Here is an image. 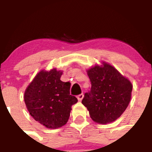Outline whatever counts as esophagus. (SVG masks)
<instances>
[{
  "mask_svg": "<svg viewBox=\"0 0 152 152\" xmlns=\"http://www.w3.org/2000/svg\"><path fill=\"white\" fill-rule=\"evenodd\" d=\"M83 97H84V94H83V93L80 94V95H78V96H77V98H78V100H80V101H81V100H82V99H83Z\"/></svg>",
  "mask_w": 152,
  "mask_h": 152,
  "instance_id": "34e87169",
  "label": "esophagus"
}]
</instances>
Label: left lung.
Listing matches in <instances>:
<instances>
[{
    "label": "left lung",
    "mask_w": 152,
    "mask_h": 152,
    "mask_svg": "<svg viewBox=\"0 0 152 152\" xmlns=\"http://www.w3.org/2000/svg\"><path fill=\"white\" fill-rule=\"evenodd\" d=\"M91 89L84 94L82 104L92 119L99 124L116 120L123 114L131 99L132 86L116 68L103 62L87 71Z\"/></svg>",
    "instance_id": "obj_1"
}]
</instances>
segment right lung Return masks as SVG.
Instances as JSON below:
<instances>
[{
	"mask_svg": "<svg viewBox=\"0 0 152 152\" xmlns=\"http://www.w3.org/2000/svg\"><path fill=\"white\" fill-rule=\"evenodd\" d=\"M63 72L41 71L27 87L25 105L33 119L47 128L57 129L68 122L71 106L77 103L70 95L71 83L60 80Z\"/></svg>",
	"mask_w": 152,
	"mask_h": 152,
	"instance_id": "obj_1",
	"label": "right lung"
}]
</instances>
